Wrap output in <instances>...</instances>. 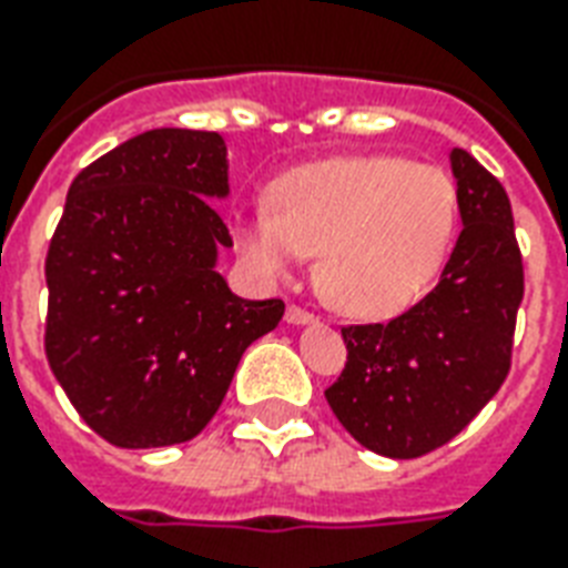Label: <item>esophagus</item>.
<instances>
[{
	"mask_svg": "<svg viewBox=\"0 0 568 568\" xmlns=\"http://www.w3.org/2000/svg\"><path fill=\"white\" fill-rule=\"evenodd\" d=\"M285 321H288V324H294V327H306V324H312V321H315V315L306 310H301V306H288V310H285Z\"/></svg>",
	"mask_w": 568,
	"mask_h": 568,
	"instance_id": "obj_1",
	"label": "esophagus"
}]
</instances>
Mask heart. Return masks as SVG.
<instances>
[{
	"instance_id": "obj_1",
	"label": "heart",
	"mask_w": 568,
	"mask_h": 568,
	"mask_svg": "<svg viewBox=\"0 0 568 568\" xmlns=\"http://www.w3.org/2000/svg\"><path fill=\"white\" fill-rule=\"evenodd\" d=\"M271 209L235 214L232 235L262 276L318 253V288L351 318H392L436 280L457 226V189L436 164L333 155L271 185Z\"/></svg>"
}]
</instances>
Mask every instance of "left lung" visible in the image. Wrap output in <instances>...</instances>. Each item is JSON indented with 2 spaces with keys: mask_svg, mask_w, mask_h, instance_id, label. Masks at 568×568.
Listing matches in <instances>:
<instances>
[{
  "mask_svg": "<svg viewBox=\"0 0 568 568\" xmlns=\"http://www.w3.org/2000/svg\"><path fill=\"white\" fill-rule=\"evenodd\" d=\"M463 217L439 285L388 324L345 327L347 363L324 392L351 436L379 457L413 459L450 442L510 372L525 294L507 191L466 150H450Z\"/></svg>",
  "mask_w": 568,
  "mask_h": 568,
  "instance_id": "obj_1",
  "label": "left lung"
}]
</instances>
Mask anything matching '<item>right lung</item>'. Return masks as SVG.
I'll return each instance as SVG.
<instances>
[{
	"instance_id": "add662e5",
	"label": "right lung",
	"mask_w": 568,
	"mask_h": 568,
	"mask_svg": "<svg viewBox=\"0 0 568 568\" xmlns=\"http://www.w3.org/2000/svg\"><path fill=\"white\" fill-rule=\"evenodd\" d=\"M217 132L150 129L88 164L47 253V359L84 424L118 448L194 439L283 301L217 274L232 247Z\"/></svg>"
}]
</instances>
